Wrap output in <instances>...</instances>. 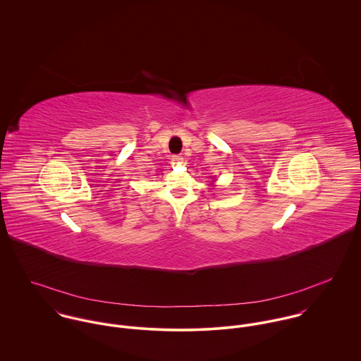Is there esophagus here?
Instances as JSON below:
<instances>
[{"label":"esophagus","mask_w":361,"mask_h":361,"mask_svg":"<svg viewBox=\"0 0 361 361\" xmlns=\"http://www.w3.org/2000/svg\"><path fill=\"white\" fill-rule=\"evenodd\" d=\"M172 162H173L175 165H179V164L183 162V158H182L180 155H173V157H172Z\"/></svg>","instance_id":"esophagus-1"}]
</instances>
